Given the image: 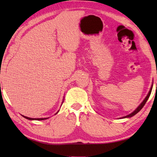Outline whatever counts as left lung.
<instances>
[{"label":"left lung","instance_id":"8db88e82","mask_svg":"<svg viewBox=\"0 0 157 157\" xmlns=\"http://www.w3.org/2000/svg\"><path fill=\"white\" fill-rule=\"evenodd\" d=\"M152 86H153V85L151 86V89H150V91H149V94H147V96H146V98H144V100L143 101L141 102V104L140 105H139V106L138 107H137V108H136V109H135V110H134V111H133L132 113H131L130 114H128V115H127V116H125V117H121L122 119H124V118H130V117H132L133 116H134L135 114H136V113H138L139 111H140L141 109L143 108L145 104H146V102L147 101L148 98H149V96H150V94H151V90H152Z\"/></svg>","mask_w":157,"mask_h":157}]
</instances>
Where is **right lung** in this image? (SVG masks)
Here are the masks:
<instances>
[{"label":"right lung","instance_id":"right-lung-1","mask_svg":"<svg viewBox=\"0 0 157 157\" xmlns=\"http://www.w3.org/2000/svg\"><path fill=\"white\" fill-rule=\"evenodd\" d=\"M58 112H59V111H58ZM57 112V113H58ZM23 116V115H22ZM23 117L24 118H25V119H29V120H38V121H39V120H44V119H48V118H39V119H36V118H35V119H33V118H29V117H25V116H23Z\"/></svg>","mask_w":157,"mask_h":157}]
</instances>
